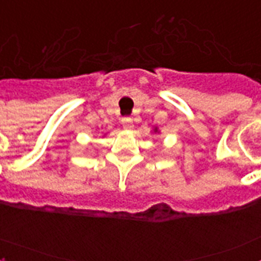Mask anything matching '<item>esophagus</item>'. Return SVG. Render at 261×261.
Wrapping results in <instances>:
<instances>
[{
    "mask_svg": "<svg viewBox=\"0 0 261 261\" xmlns=\"http://www.w3.org/2000/svg\"><path fill=\"white\" fill-rule=\"evenodd\" d=\"M121 121H123V125L125 129H133V120L130 117H123Z\"/></svg>",
    "mask_w": 261,
    "mask_h": 261,
    "instance_id": "esophagus-1",
    "label": "esophagus"
}]
</instances>
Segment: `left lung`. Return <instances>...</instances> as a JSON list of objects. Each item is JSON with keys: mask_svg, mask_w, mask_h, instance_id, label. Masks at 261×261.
<instances>
[{"mask_svg": "<svg viewBox=\"0 0 261 261\" xmlns=\"http://www.w3.org/2000/svg\"><path fill=\"white\" fill-rule=\"evenodd\" d=\"M154 132H155V133H159V132H158V128H154Z\"/></svg>", "mask_w": 261, "mask_h": 261, "instance_id": "left-lung-1", "label": "left lung"}]
</instances>
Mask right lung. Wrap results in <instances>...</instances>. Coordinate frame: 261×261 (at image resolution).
Returning <instances> with one entry per match:
<instances>
[{"instance_id":"obj_1","label":"right lung","mask_w":261,"mask_h":261,"mask_svg":"<svg viewBox=\"0 0 261 261\" xmlns=\"http://www.w3.org/2000/svg\"><path fill=\"white\" fill-rule=\"evenodd\" d=\"M106 135H107V133H105V136H106Z\"/></svg>"}]
</instances>
